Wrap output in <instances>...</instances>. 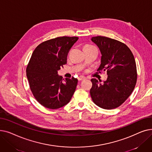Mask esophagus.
<instances>
[{
    "label": "esophagus",
    "instance_id": "esophagus-1",
    "mask_svg": "<svg viewBox=\"0 0 152 152\" xmlns=\"http://www.w3.org/2000/svg\"><path fill=\"white\" fill-rule=\"evenodd\" d=\"M86 79V77H85L84 76H79V77L77 78L78 81H82V80H84V79Z\"/></svg>",
    "mask_w": 152,
    "mask_h": 152
}]
</instances>
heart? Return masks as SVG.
I'll return each mask as SVG.
<instances>
[{
    "mask_svg": "<svg viewBox=\"0 0 152 152\" xmlns=\"http://www.w3.org/2000/svg\"><path fill=\"white\" fill-rule=\"evenodd\" d=\"M86 46H92V45H86Z\"/></svg>",
    "mask_w": 152,
    "mask_h": 152,
    "instance_id": "1",
    "label": "heart"
}]
</instances>
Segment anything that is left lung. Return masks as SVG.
I'll return each mask as SVG.
<instances>
[{
    "mask_svg": "<svg viewBox=\"0 0 152 152\" xmlns=\"http://www.w3.org/2000/svg\"><path fill=\"white\" fill-rule=\"evenodd\" d=\"M101 52V64L97 71H107V81L100 83L93 78L90 90L91 98L98 107L116 108L127 99L137 82V68L134 55L125 44L105 36L91 39Z\"/></svg>",
    "mask_w": 152,
    "mask_h": 152,
    "instance_id": "obj_1",
    "label": "left lung"
}]
</instances>
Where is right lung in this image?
I'll return each mask as SVG.
<instances>
[{"label":"right lung","instance_id":"1","mask_svg":"<svg viewBox=\"0 0 152 152\" xmlns=\"http://www.w3.org/2000/svg\"><path fill=\"white\" fill-rule=\"evenodd\" d=\"M77 37L63 36L40 44L34 50L26 67L30 89L36 100L45 108L58 109L66 105L75 92L77 79L64 82L58 70L66 64L68 53Z\"/></svg>","mask_w":152,"mask_h":152}]
</instances>
